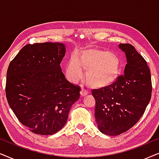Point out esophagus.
<instances>
[{
	"instance_id": "esophagus-1",
	"label": "esophagus",
	"mask_w": 159,
	"mask_h": 159,
	"mask_svg": "<svg viewBox=\"0 0 159 159\" xmlns=\"http://www.w3.org/2000/svg\"><path fill=\"white\" fill-rule=\"evenodd\" d=\"M81 96H85V95H86L88 94V91L86 89H84V88H82L81 89Z\"/></svg>"
}]
</instances>
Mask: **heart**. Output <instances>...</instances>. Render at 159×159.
Returning a JSON list of instances; mask_svg holds the SVG:
<instances>
[{
    "label": "heart",
    "mask_w": 159,
    "mask_h": 159,
    "mask_svg": "<svg viewBox=\"0 0 159 159\" xmlns=\"http://www.w3.org/2000/svg\"><path fill=\"white\" fill-rule=\"evenodd\" d=\"M84 68H89L86 79L90 84H98L116 70V62L109 53L86 52L81 57L73 54L66 67V75L70 81H79L84 75Z\"/></svg>",
    "instance_id": "1"
}]
</instances>
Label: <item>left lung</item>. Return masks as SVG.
I'll return each instance as SVG.
<instances>
[{"label":"left lung","instance_id":"8db88e82","mask_svg":"<svg viewBox=\"0 0 159 159\" xmlns=\"http://www.w3.org/2000/svg\"><path fill=\"white\" fill-rule=\"evenodd\" d=\"M127 60L125 69L107 85L93 89L98 129L115 136L132 128L145 113L151 98L152 82L145 59L134 46L120 43Z\"/></svg>","mask_w":159,"mask_h":159}]
</instances>
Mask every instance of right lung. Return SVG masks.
Masks as SVG:
<instances>
[{
    "label": "right lung",
    "instance_id": "1",
    "mask_svg": "<svg viewBox=\"0 0 159 159\" xmlns=\"http://www.w3.org/2000/svg\"><path fill=\"white\" fill-rule=\"evenodd\" d=\"M64 44H27L11 61L6 96L18 120L37 134L50 135L66 124L81 87L66 80L60 63Z\"/></svg>",
    "mask_w": 159,
    "mask_h": 159
}]
</instances>
